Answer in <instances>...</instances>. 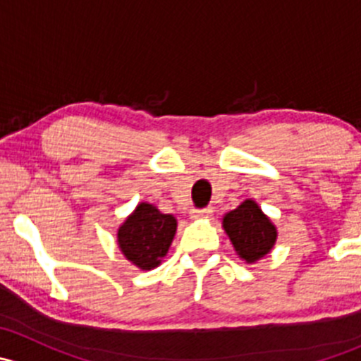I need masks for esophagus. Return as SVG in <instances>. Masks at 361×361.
<instances>
[{
  "label": "esophagus",
  "mask_w": 361,
  "mask_h": 361,
  "mask_svg": "<svg viewBox=\"0 0 361 361\" xmlns=\"http://www.w3.org/2000/svg\"><path fill=\"white\" fill-rule=\"evenodd\" d=\"M211 213H213V207H204V209H192L190 218L194 220H204V218H209Z\"/></svg>",
  "instance_id": "esophagus-1"
}]
</instances>
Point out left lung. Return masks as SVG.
<instances>
[{"mask_svg": "<svg viewBox=\"0 0 361 361\" xmlns=\"http://www.w3.org/2000/svg\"><path fill=\"white\" fill-rule=\"evenodd\" d=\"M221 225L235 253L246 264H255L271 253L278 239L276 225L251 199H246L235 209L225 213Z\"/></svg>", "mask_w": 361, "mask_h": 361, "instance_id": "8db88e82", "label": "left lung"}]
</instances>
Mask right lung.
<instances>
[{
	"label": "right lung",
	"mask_w": 361,
	"mask_h": 361,
	"mask_svg": "<svg viewBox=\"0 0 361 361\" xmlns=\"http://www.w3.org/2000/svg\"><path fill=\"white\" fill-rule=\"evenodd\" d=\"M176 227L173 214L160 213L154 204L140 202L118 227L116 243L130 264L141 271H152L169 251Z\"/></svg>",
	"instance_id": "1"
}]
</instances>
